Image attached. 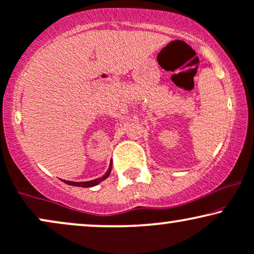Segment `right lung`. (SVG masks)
<instances>
[{
  "instance_id": "add662e5",
  "label": "right lung",
  "mask_w": 254,
  "mask_h": 254,
  "mask_svg": "<svg viewBox=\"0 0 254 254\" xmlns=\"http://www.w3.org/2000/svg\"><path fill=\"white\" fill-rule=\"evenodd\" d=\"M111 168H112V163H110V166H109L108 171L104 173L102 177H99L97 179H94V181H89V182H70V181H63L65 184L68 185H71V186H81V188H92V186L95 185H98L99 183L103 182L104 179H107L109 176H110V172H111Z\"/></svg>"
}]
</instances>
